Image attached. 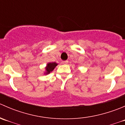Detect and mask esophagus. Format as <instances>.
Returning <instances> with one entry per match:
<instances>
[{"label": "esophagus", "instance_id": "obj_1", "mask_svg": "<svg viewBox=\"0 0 125 125\" xmlns=\"http://www.w3.org/2000/svg\"><path fill=\"white\" fill-rule=\"evenodd\" d=\"M68 63V60H65V61H63V64H67Z\"/></svg>", "mask_w": 125, "mask_h": 125}]
</instances>
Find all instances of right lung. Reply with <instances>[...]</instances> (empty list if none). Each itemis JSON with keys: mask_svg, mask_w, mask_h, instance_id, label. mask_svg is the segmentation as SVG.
Masks as SVG:
<instances>
[{"mask_svg": "<svg viewBox=\"0 0 125 125\" xmlns=\"http://www.w3.org/2000/svg\"><path fill=\"white\" fill-rule=\"evenodd\" d=\"M58 64L55 62H50L47 63L46 67H45V72L44 74H48L54 70V68L57 66Z\"/></svg>", "mask_w": 125, "mask_h": 125, "instance_id": "1", "label": "right lung"}]
</instances>
